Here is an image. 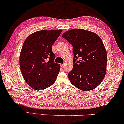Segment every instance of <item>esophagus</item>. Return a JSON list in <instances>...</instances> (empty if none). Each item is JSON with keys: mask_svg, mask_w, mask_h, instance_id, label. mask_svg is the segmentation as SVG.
Returning <instances> with one entry per match:
<instances>
[{"mask_svg": "<svg viewBox=\"0 0 124 124\" xmlns=\"http://www.w3.org/2000/svg\"><path fill=\"white\" fill-rule=\"evenodd\" d=\"M64 67H65V64H61V67H62V68H64Z\"/></svg>", "mask_w": 124, "mask_h": 124, "instance_id": "1", "label": "esophagus"}]
</instances>
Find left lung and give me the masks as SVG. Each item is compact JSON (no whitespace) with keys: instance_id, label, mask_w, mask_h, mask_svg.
Here are the masks:
<instances>
[{"instance_id":"1","label":"left lung","mask_w":124,"mask_h":124,"mask_svg":"<svg viewBox=\"0 0 124 124\" xmlns=\"http://www.w3.org/2000/svg\"><path fill=\"white\" fill-rule=\"evenodd\" d=\"M73 47V67L68 73L73 85L83 91L98 86L106 73L107 54L101 38L81 29L69 30L62 35Z\"/></svg>"}]
</instances>
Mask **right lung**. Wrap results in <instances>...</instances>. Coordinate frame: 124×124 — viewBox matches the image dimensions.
<instances>
[{
    "instance_id": "add662e5",
    "label": "right lung",
    "mask_w": 124,
    "mask_h": 124,
    "mask_svg": "<svg viewBox=\"0 0 124 124\" xmlns=\"http://www.w3.org/2000/svg\"><path fill=\"white\" fill-rule=\"evenodd\" d=\"M62 30H40L25 40L20 55V66L25 82L33 89L42 90L55 83L60 65L54 62L52 46Z\"/></svg>"
}]
</instances>
